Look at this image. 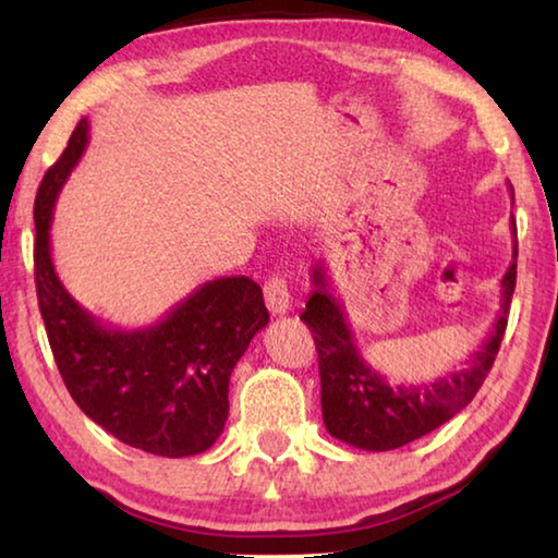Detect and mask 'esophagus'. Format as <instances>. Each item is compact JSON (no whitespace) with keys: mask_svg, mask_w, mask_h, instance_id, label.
<instances>
[{"mask_svg":"<svg viewBox=\"0 0 558 558\" xmlns=\"http://www.w3.org/2000/svg\"><path fill=\"white\" fill-rule=\"evenodd\" d=\"M263 298H266V307L270 315H286L290 310V288L286 278H270L263 288Z\"/></svg>","mask_w":558,"mask_h":558,"instance_id":"esophagus-1","label":"esophagus"}]
</instances>
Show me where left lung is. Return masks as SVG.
Here are the masks:
<instances>
[{
	"label": "left lung",
	"instance_id": "left-lung-1",
	"mask_svg": "<svg viewBox=\"0 0 558 558\" xmlns=\"http://www.w3.org/2000/svg\"><path fill=\"white\" fill-rule=\"evenodd\" d=\"M514 202V189L509 186ZM512 263L502 278V300L493 329L462 369L426 384H389L386 376L364 362L354 344L342 302L329 286L325 263L313 268V295H310L302 323L313 329L319 381H323V418L329 436L359 450H393L440 428L475 399L485 376L495 364L499 342L505 337L509 302L517 282V226Z\"/></svg>",
	"mask_w": 558,
	"mask_h": 558
}]
</instances>
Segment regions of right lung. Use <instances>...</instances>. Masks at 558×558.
<instances>
[{
  "mask_svg": "<svg viewBox=\"0 0 558 558\" xmlns=\"http://www.w3.org/2000/svg\"><path fill=\"white\" fill-rule=\"evenodd\" d=\"M88 118L75 125L34 202V278L63 384L110 436L162 458L211 448L229 418V381L251 339L268 325L258 282L216 278L143 329H118L78 305L56 276L51 219L65 179L88 147Z\"/></svg>",
  "mask_w": 558,
  "mask_h": 558,
  "instance_id": "add662e5",
  "label": "right lung"
}]
</instances>
